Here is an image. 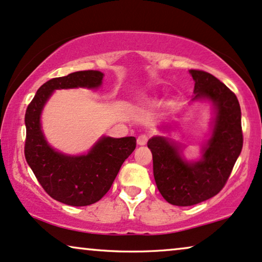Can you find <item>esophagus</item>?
I'll return each mask as SVG.
<instances>
[{
    "instance_id": "esophagus-1",
    "label": "esophagus",
    "mask_w": 262,
    "mask_h": 262,
    "mask_svg": "<svg viewBox=\"0 0 262 262\" xmlns=\"http://www.w3.org/2000/svg\"><path fill=\"white\" fill-rule=\"evenodd\" d=\"M148 139H149V137H148L147 135H141V136H138V138H137V144H138V145H145V144H147Z\"/></svg>"
}]
</instances>
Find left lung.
I'll use <instances>...</instances> for the list:
<instances>
[{
    "mask_svg": "<svg viewBox=\"0 0 262 262\" xmlns=\"http://www.w3.org/2000/svg\"><path fill=\"white\" fill-rule=\"evenodd\" d=\"M195 80L192 100L207 98L215 108V120L202 159L188 162L179 148L165 137H152L148 148L152 154L156 186L173 206H193L215 196L226 184L243 147L241 107L236 95L208 72L190 70Z\"/></svg>",
    "mask_w": 262,
    "mask_h": 262,
    "instance_id": "left-lung-1",
    "label": "left lung"
}]
</instances>
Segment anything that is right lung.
Returning a JSON list of instances; mask_svg holds the SVG:
<instances>
[{
	"mask_svg": "<svg viewBox=\"0 0 262 262\" xmlns=\"http://www.w3.org/2000/svg\"><path fill=\"white\" fill-rule=\"evenodd\" d=\"M100 71H78L53 78L37 90L25 113V159L50 198L81 207L100 201L111 189L121 165L136 148L135 137H102L86 155L55 151L40 130V113L53 91L71 88L95 89L102 83Z\"/></svg>",
	"mask_w": 262,
	"mask_h": 262,
	"instance_id": "right-lung-1",
	"label": "right lung"
}]
</instances>
